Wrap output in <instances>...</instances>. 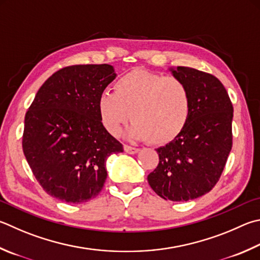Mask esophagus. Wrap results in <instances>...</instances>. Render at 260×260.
<instances>
[{
    "label": "esophagus",
    "mask_w": 260,
    "mask_h": 260,
    "mask_svg": "<svg viewBox=\"0 0 260 260\" xmlns=\"http://www.w3.org/2000/svg\"><path fill=\"white\" fill-rule=\"evenodd\" d=\"M124 150L125 152L129 153V154H134V153H138L139 152V149L138 148H134V146H131V145H124Z\"/></svg>",
    "instance_id": "obj_1"
}]
</instances>
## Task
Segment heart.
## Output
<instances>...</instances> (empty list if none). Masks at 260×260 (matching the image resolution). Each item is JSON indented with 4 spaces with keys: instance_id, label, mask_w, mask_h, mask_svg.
I'll list each match as a JSON object with an SVG mask.
<instances>
[{
    "instance_id": "heart-1",
    "label": "heart",
    "mask_w": 260,
    "mask_h": 260,
    "mask_svg": "<svg viewBox=\"0 0 260 260\" xmlns=\"http://www.w3.org/2000/svg\"><path fill=\"white\" fill-rule=\"evenodd\" d=\"M99 119L108 133L119 135L129 118L131 138L165 145L177 139L192 111V99L182 79L148 70H132L103 92L96 102Z\"/></svg>"
}]
</instances>
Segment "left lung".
<instances>
[{
    "label": "left lung",
    "mask_w": 260,
    "mask_h": 260,
    "mask_svg": "<svg viewBox=\"0 0 260 260\" xmlns=\"http://www.w3.org/2000/svg\"><path fill=\"white\" fill-rule=\"evenodd\" d=\"M172 72L190 89L191 117L177 139L157 149L159 164L148 182L165 200L187 201L212 190L224 171L232 149L233 106L214 75L188 67Z\"/></svg>",
    "instance_id": "obj_1"
}]
</instances>
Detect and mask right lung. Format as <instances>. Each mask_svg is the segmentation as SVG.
Here are the masks:
<instances>
[{"label": "right lung", "mask_w": 260, "mask_h": 260, "mask_svg": "<svg viewBox=\"0 0 260 260\" xmlns=\"http://www.w3.org/2000/svg\"><path fill=\"white\" fill-rule=\"evenodd\" d=\"M116 77L110 64H75L54 73L28 108L22 150L51 197L84 204L101 192L106 160L122 144L103 128L96 102Z\"/></svg>", "instance_id": "add662e5"}]
</instances>
